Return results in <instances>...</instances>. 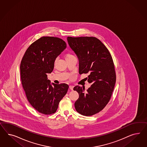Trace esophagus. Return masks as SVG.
I'll use <instances>...</instances> for the list:
<instances>
[{"mask_svg":"<svg viewBox=\"0 0 147 147\" xmlns=\"http://www.w3.org/2000/svg\"><path fill=\"white\" fill-rule=\"evenodd\" d=\"M69 89H71V90H73L74 87H73V86H71V85H70V86H69Z\"/></svg>","mask_w":147,"mask_h":147,"instance_id":"1","label":"esophagus"}]
</instances>
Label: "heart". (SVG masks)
<instances>
[{"label": "heart", "mask_w": 147, "mask_h": 147, "mask_svg": "<svg viewBox=\"0 0 147 147\" xmlns=\"http://www.w3.org/2000/svg\"><path fill=\"white\" fill-rule=\"evenodd\" d=\"M72 56H73V55H72L70 54H67L65 55V59H67V58H69V57H72Z\"/></svg>", "instance_id": "1"}]
</instances>
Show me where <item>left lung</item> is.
I'll return each instance as SVG.
<instances>
[{"label":"left lung","mask_w":147,"mask_h":147,"mask_svg":"<svg viewBox=\"0 0 147 147\" xmlns=\"http://www.w3.org/2000/svg\"><path fill=\"white\" fill-rule=\"evenodd\" d=\"M67 41L79 61V74L88 73L87 79L91 86H76L74 90L79 95L74 104L76 111L85 116L101 111L111 98L116 82L115 66L108 49L93 36H68Z\"/></svg>","instance_id":"1"}]
</instances>
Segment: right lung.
<instances>
[{"label":"right lung","instance_id":"obj_1","mask_svg":"<svg viewBox=\"0 0 147 147\" xmlns=\"http://www.w3.org/2000/svg\"><path fill=\"white\" fill-rule=\"evenodd\" d=\"M66 48L65 41L60 38L42 36L28 47L21 61V81L27 98L32 107L45 115L56 112L69 87L66 84L53 83L52 86L47 78L56 58Z\"/></svg>","mask_w":147,"mask_h":147}]
</instances>
